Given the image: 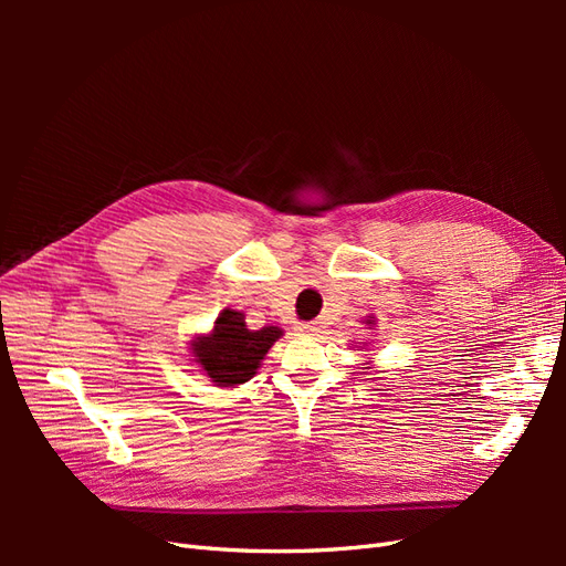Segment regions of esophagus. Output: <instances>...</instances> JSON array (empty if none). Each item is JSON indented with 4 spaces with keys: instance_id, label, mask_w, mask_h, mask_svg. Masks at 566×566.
Masks as SVG:
<instances>
[{
    "instance_id": "1",
    "label": "esophagus",
    "mask_w": 566,
    "mask_h": 566,
    "mask_svg": "<svg viewBox=\"0 0 566 566\" xmlns=\"http://www.w3.org/2000/svg\"><path fill=\"white\" fill-rule=\"evenodd\" d=\"M295 331L300 333V335H318V325L316 323H297L295 325Z\"/></svg>"
}]
</instances>
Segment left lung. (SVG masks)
Returning a JSON list of instances; mask_svg holds the SVG:
<instances>
[{
  "instance_id": "obj_1",
  "label": "left lung",
  "mask_w": 566,
  "mask_h": 566,
  "mask_svg": "<svg viewBox=\"0 0 566 566\" xmlns=\"http://www.w3.org/2000/svg\"><path fill=\"white\" fill-rule=\"evenodd\" d=\"M364 323H366L368 328L373 331V328H375V323H378V318H375V316H366V318H364ZM358 345H361V349H364V347L368 345V342H358ZM354 347H356V345H354ZM368 368H373V364H370V361H368V364H364V370H368Z\"/></svg>"
}]
</instances>
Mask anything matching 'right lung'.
Masks as SVG:
<instances>
[{
    "label": "right lung",
    "instance_id": "1",
    "mask_svg": "<svg viewBox=\"0 0 566 566\" xmlns=\"http://www.w3.org/2000/svg\"><path fill=\"white\" fill-rule=\"evenodd\" d=\"M283 335L279 325H264L250 331L245 314L235 310H221L210 333H198L188 342L191 361L208 375L217 387H238L254 378L273 342Z\"/></svg>",
    "mask_w": 566,
    "mask_h": 566
}]
</instances>
